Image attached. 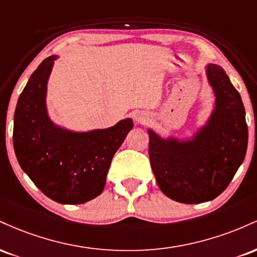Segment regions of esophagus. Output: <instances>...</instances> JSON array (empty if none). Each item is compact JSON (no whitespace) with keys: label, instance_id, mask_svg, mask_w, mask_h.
<instances>
[{"label":"esophagus","instance_id":"esophagus-1","mask_svg":"<svg viewBox=\"0 0 257 257\" xmlns=\"http://www.w3.org/2000/svg\"><path fill=\"white\" fill-rule=\"evenodd\" d=\"M147 119H149V114H147L146 112L141 111L135 114V120H137L138 123H145Z\"/></svg>","mask_w":257,"mask_h":257}]
</instances>
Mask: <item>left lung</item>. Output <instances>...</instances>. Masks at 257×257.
<instances>
[{
    "label": "left lung",
    "instance_id": "obj_1",
    "mask_svg": "<svg viewBox=\"0 0 257 257\" xmlns=\"http://www.w3.org/2000/svg\"><path fill=\"white\" fill-rule=\"evenodd\" d=\"M215 94L210 118L192 139H163L149 129V156L161 191L186 204L216 198L243 163L247 147L245 110L237 89L219 65L206 66Z\"/></svg>",
    "mask_w": 257,
    "mask_h": 257
}]
</instances>
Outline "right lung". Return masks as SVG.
<instances>
[{"label":"right lung","instance_id":"obj_1","mask_svg":"<svg viewBox=\"0 0 257 257\" xmlns=\"http://www.w3.org/2000/svg\"><path fill=\"white\" fill-rule=\"evenodd\" d=\"M57 55L44 59L18 99L13 145L20 167L48 198L82 204L105 187L113 155L133 128L132 118L90 132H71L52 122L47 83Z\"/></svg>","mask_w":257,"mask_h":257}]
</instances>
